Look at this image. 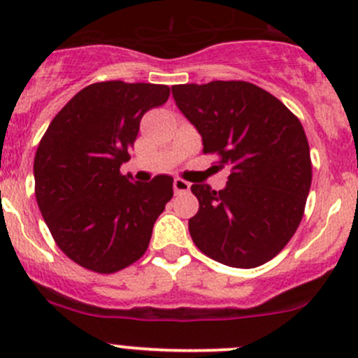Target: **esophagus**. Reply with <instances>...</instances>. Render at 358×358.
Returning <instances> with one entry per match:
<instances>
[{"instance_id":"obj_1","label":"esophagus","mask_w":358,"mask_h":358,"mask_svg":"<svg viewBox=\"0 0 358 358\" xmlns=\"http://www.w3.org/2000/svg\"><path fill=\"white\" fill-rule=\"evenodd\" d=\"M173 189H175V194L189 192L190 183L185 182V180H182V178H175V180H173Z\"/></svg>"}]
</instances>
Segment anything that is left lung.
Returning <instances> with one entry per match:
<instances>
[{"mask_svg": "<svg viewBox=\"0 0 358 358\" xmlns=\"http://www.w3.org/2000/svg\"><path fill=\"white\" fill-rule=\"evenodd\" d=\"M178 109L202 136V152L230 168L223 190L192 185L199 211L189 220L194 244L215 262L255 268L294 236L312 185L301 122L259 86L211 81L171 86Z\"/></svg>", "mask_w": 358, "mask_h": 358, "instance_id": "left-lung-1", "label": "left lung"}]
</instances>
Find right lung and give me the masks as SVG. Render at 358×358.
I'll return each instance as SVG.
<instances>
[{
  "label": "right lung",
  "instance_id": "1",
  "mask_svg": "<svg viewBox=\"0 0 358 358\" xmlns=\"http://www.w3.org/2000/svg\"><path fill=\"white\" fill-rule=\"evenodd\" d=\"M150 83H93L53 117L34 157V192L57 246L78 265L114 273L143 256L154 223L173 197V178L121 175L140 121L166 103Z\"/></svg>",
  "mask_w": 358,
  "mask_h": 358
}]
</instances>
